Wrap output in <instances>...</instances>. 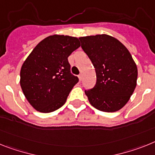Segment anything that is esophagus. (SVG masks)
Returning a JSON list of instances; mask_svg holds the SVG:
<instances>
[{"mask_svg": "<svg viewBox=\"0 0 155 155\" xmlns=\"http://www.w3.org/2000/svg\"><path fill=\"white\" fill-rule=\"evenodd\" d=\"M78 77H79V81L81 82L82 79H83V76H82V75H81V74H79V76H78Z\"/></svg>", "mask_w": 155, "mask_h": 155, "instance_id": "obj_1", "label": "esophagus"}]
</instances>
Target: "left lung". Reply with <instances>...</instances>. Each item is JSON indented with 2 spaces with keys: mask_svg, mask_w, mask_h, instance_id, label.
I'll return each mask as SVG.
<instances>
[{
  "mask_svg": "<svg viewBox=\"0 0 155 155\" xmlns=\"http://www.w3.org/2000/svg\"><path fill=\"white\" fill-rule=\"evenodd\" d=\"M79 39L96 72V84L85 91L89 101L99 111H118L130 100L137 86V67L132 55L120 41L108 35Z\"/></svg>",
  "mask_w": 155,
  "mask_h": 155,
  "instance_id": "8db88e82",
  "label": "left lung"
}]
</instances>
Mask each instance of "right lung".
Listing matches in <instances>:
<instances>
[{"label": "right lung", "mask_w": 155, "mask_h": 155, "mask_svg": "<svg viewBox=\"0 0 155 155\" xmlns=\"http://www.w3.org/2000/svg\"><path fill=\"white\" fill-rule=\"evenodd\" d=\"M79 47L76 37L53 35L40 41L24 61L20 85L37 111L52 112L65 103L79 82L77 76L71 73L68 58Z\"/></svg>", "instance_id": "obj_1"}]
</instances>
